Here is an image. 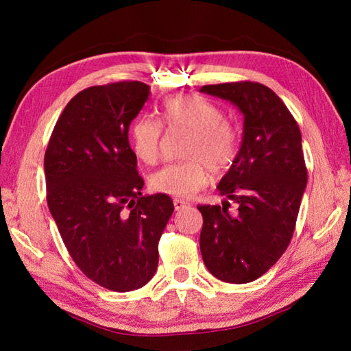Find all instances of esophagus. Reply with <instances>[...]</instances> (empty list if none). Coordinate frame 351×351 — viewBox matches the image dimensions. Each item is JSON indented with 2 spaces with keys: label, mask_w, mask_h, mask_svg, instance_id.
<instances>
[{
  "label": "esophagus",
  "mask_w": 351,
  "mask_h": 351,
  "mask_svg": "<svg viewBox=\"0 0 351 351\" xmlns=\"http://www.w3.org/2000/svg\"><path fill=\"white\" fill-rule=\"evenodd\" d=\"M173 204H175V209L176 210H182V209H186V207L190 206V203H187V201L180 199V198H175L173 199Z\"/></svg>",
  "instance_id": "34e87169"
}]
</instances>
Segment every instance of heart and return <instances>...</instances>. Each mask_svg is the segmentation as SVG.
<instances>
[{
	"label": "heart",
	"instance_id": "b5f03b06",
	"mask_svg": "<svg viewBox=\"0 0 351 351\" xmlns=\"http://www.w3.org/2000/svg\"><path fill=\"white\" fill-rule=\"evenodd\" d=\"M161 122L169 130L184 128L192 139L184 150L189 161L164 165L153 173L150 186L154 192L176 198H189L203 189L213 173H223L235 161L240 147L237 128L223 121V111L198 96L165 99L161 105ZM162 125L150 116L136 119L130 139L136 156L152 165L159 158Z\"/></svg>",
	"mask_w": 351,
	"mask_h": 351
}]
</instances>
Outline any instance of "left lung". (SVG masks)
<instances>
[{"label":"left lung","mask_w":351,"mask_h":351,"mask_svg":"<svg viewBox=\"0 0 351 351\" xmlns=\"http://www.w3.org/2000/svg\"><path fill=\"white\" fill-rule=\"evenodd\" d=\"M199 91L229 100L245 116L241 148L218 184L228 201L198 204L201 255L219 280L249 283L272 268L293 239L308 181L300 128L282 99L261 83H218ZM229 199L237 204L234 214Z\"/></svg>","instance_id":"1"}]
</instances>
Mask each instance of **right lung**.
Segmentation results:
<instances>
[{
    "label": "right lung",
    "mask_w": 351,
    "mask_h": 351,
    "mask_svg": "<svg viewBox=\"0 0 351 351\" xmlns=\"http://www.w3.org/2000/svg\"><path fill=\"white\" fill-rule=\"evenodd\" d=\"M150 86L116 82L69 100L45 153L46 199L71 258L93 282L128 293L152 280L173 213L165 193L144 197L128 142Z\"/></svg>",
    "instance_id": "1"
}]
</instances>
